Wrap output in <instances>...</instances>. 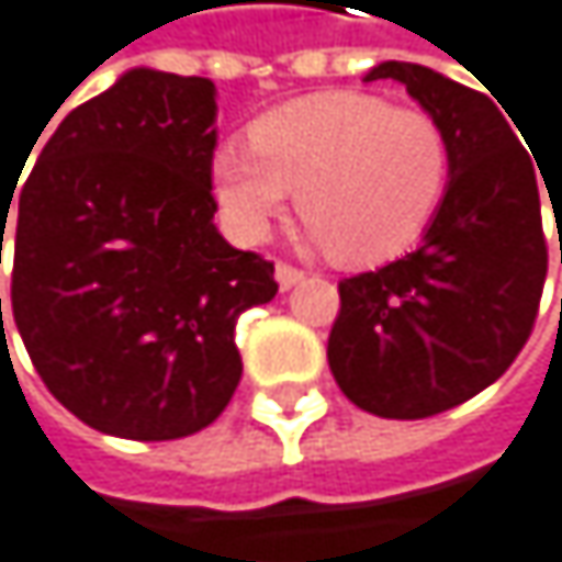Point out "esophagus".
<instances>
[{
    "mask_svg": "<svg viewBox=\"0 0 562 562\" xmlns=\"http://www.w3.org/2000/svg\"><path fill=\"white\" fill-rule=\"evenodd\" d=\"M303 279H306V272H303L300 266H293V262H276V283L283 286V290L300 286Z\"/></svg>",
    "mask_w": 562,
    "mask_h": 562,
    "instance_id": "34e87169",
    "label": "esophagus"
}]
</instances>
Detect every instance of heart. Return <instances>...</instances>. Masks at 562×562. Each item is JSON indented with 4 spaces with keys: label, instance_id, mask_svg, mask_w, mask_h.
<instances>
[{
    "label": "heart",
    "instance_id": "heart-1",
    "mask_svg": "<svg viewBox=\"0 0 562 562\" xmlns=\"http://www.w3.org/2000/svg\"><path fill=\"white\" fill-rule=\"evenodd\" d=\"M213 195L243 243H259L293 199L316 243L352 266L396 259L443 206L453 146L416 105L359 89L283 102L249 126V146L213 156Z\"/></svg>",
    "mask_w": 562,
    "mask_h": 562
}]
</instances>
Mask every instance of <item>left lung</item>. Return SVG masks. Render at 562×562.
<instances>
[{"mask_svg": "<svg viewBox=\"0 0 562 562\" xmlns=\"http://www.w3.org/2000/svg\"><path fill=\"white\" fill-rule=\"evenodd\" d=\"M373 79L403 82L443 123L453 176L413 252L339 283L326 356L359 409L426 419L496 383L533 333L547 279L543 172L490 95L413 63H383Z\"/></svg>", "mask_w": 562, "mask_h": 562, "instance_id": "8db88e82", "label": "left lung"}]
</instances>
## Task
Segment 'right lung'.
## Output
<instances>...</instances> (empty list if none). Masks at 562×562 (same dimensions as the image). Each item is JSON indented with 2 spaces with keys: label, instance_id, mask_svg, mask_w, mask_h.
<instances>
[{
  "label": "right lung",
  "instance_id": "add662e5",
  "mask_svg": "<svg viewBox=\"0 0 562 562\" xmlns=\"http://www.w3.org/2000/svg\"><path fill=\"white\" fill-rule=\"evenodd\" d=\"M213 153L216 86L133 69L56 126L12 186L19 210L0 199L9 316L49 393L99 432L210 426L243 376L236 319L279 290L272 262L213 223Z\"/></svg>",
  "mask_w": 562,
  "mask_h": 562
}]
</instances>
